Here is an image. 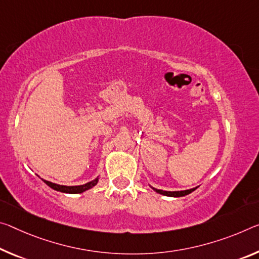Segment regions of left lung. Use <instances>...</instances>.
Instances as JSON below:
<instances>
[{
    "instance_id": "obj_1",
    "label": "left lung",
    "mask_w": 259,
    "mask_h": 259,
    "mask_svg": "<svg viewBox=\"0 0 259 259\" xmlns=\"http://www.w3.org/2000/svg\"><path fill=\"white\" fill-rule=\"evenodd\" d=\"M155 192H158V194H161L163 196H169V197H182V196H186L191 194L192 191L196 190V188H192V189H189V190H182V191H165V190H160V189H155V188H152Z\"/></svg>"
}]
</instances>
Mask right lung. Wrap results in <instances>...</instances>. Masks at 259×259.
<instances>
[{
  "label": "right lung",
  "mask_w": 259,
  "mask_h": 259,
  "mask_svg": "<svg viewBox=\"0 0 259 259\" xmlns=\"http://www.w3.org/2000/svg\"><path fill=\"white\" fill-rule=\"evenodd\" d=\"M98 181H99V178H97L96 180H93V181H91V182L81 184V186L68 187V186H60V184H56V183H53V182H49V181H46V180H44V182L46 183L48 187H51L52 189H54V190H56V191L65 192V194H81V192H84L86 190H89V189L93 188L98 183Z\"/></svg>",
  "instance_id": "obj_1"
}]
</instances>
